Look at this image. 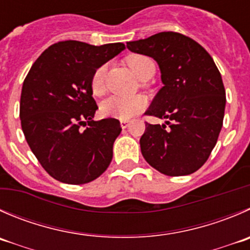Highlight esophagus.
<instances>
[{
	"mask_svg": "<svg viewBox=\"0 0 250 250\" xmlns=\"http://www.w3.org/2000/svg\"><path fill=\"white\" fill-rule=\"evenodd\" d=\"M129 121H125V120H123V121H121V127L123 128V129H125V128H127L128 125H129Z\"/></svg>",
	"mask_w": 250,
	"mask_h": 250,
	"instance_id": "1",
	"label": "esophagus"
}]
</instances>
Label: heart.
Segmentation results:
<instances>
[{
  "label": "heart",
  "instance_id": "1",
  "mask_svg": "<svg viewBox=\"0 0 250 250\" xmlns=\"http://www.w3.org/2000/svg\"><path fill=\"white\" fill-rule=\"evenodd\" d=\"M125 63L140 81H144L150 71H155L154 61L140 53H132L127 56ZM105 73L106 64H101L94 71L90 79V89L94 95L100 96L105 91ZM145 106H146V101L143 96H133V98L111 96L101 104L100 112L105 117L118 118L123 121L134 117L135 115L144 110Z\"/></svg>",
  "mask_w": 250,
  "mask_h": 250
}]
</instances>
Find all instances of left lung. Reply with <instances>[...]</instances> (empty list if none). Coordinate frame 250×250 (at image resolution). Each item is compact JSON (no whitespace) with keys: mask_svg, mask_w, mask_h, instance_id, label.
<instances>
[{"mask_svg":"<svg viewBox=\"0 0 250 250\" xmlns=\"http://www.w3.org/2000/svg\"><path fill=\"white\" fill-rule=\"evenodd\" d=\"M127 47L154 58L164 83L145 115L166 118V125L145 122L143 156L166 176L198 171L209 159L224 123L226 91L214 60L200 43L176 31L129 41Z\"/></svg>","mask_w":250,"mask_h":250,"instance_id":"1","label":"left lung"}]
</instances>
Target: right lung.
<instances>
[{
  "instance_id": "right-lung-1",
  "label": "right lung",
  "mask_w": 250,
  "mask_h": 250,
  "mask_svg": "<svg viewBox=\"0 0 250 250\" xmlns=\"http://www.w3.org/2000/svg\"><path fill=\"white\" fill-rule=\"evenodd\" d=\"M125 48V43L89 45L60 41L46 48L24 79L21 129L46 172L68 184L94 181L112 160L120 121H93L98 108L91 95L94 71Z\"/></svg>"
}]
</instances>
